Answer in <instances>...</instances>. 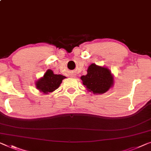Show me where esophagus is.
Listing matches in <instances>:
<instances>
[{
	"label": "esophagus",
	"instance_id": "34e87169",
	"mask_svg": "<svg viewBox=\"0 0 151 151\" xmlns=\"http://www.w3.org/2000/svg\"><path fill=\"white\" fill-rule=\"evenodd\" d=\"M73 77H74V76H73Z\"/></svg>",
	"mask_w": 151,
	"mask_h": 151
}]
</instances>
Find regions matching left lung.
Listing matches in <instances>:
<instances>
[{
    "label": "left lung",
    "instance_id": "left-lung-1",
    "mask_svg": "<svg viewBox=\"0 0 151 151\" xmlns=\"http://www.w3.org/2000/svg\"><path fill=\"white\" fill-rule=\"evenodd\" d=\"M87 71V75L81 76V79L89 91L102 94L109 91L113 85V76L107 68L91 64Z\"/></svg>",
    "mask_w": 151,
    "mask_h": 151
}]
</instances>
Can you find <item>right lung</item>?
<instances>
[{
	"label": "right lung",
	"instance_id": "add662e5",
	"mask_svg": "<svg viewBox=\"0 0 151 151\" xmlns=\"http://www.w3.org/2000/svg\"><path fill=\"white\" fill-rule=\"evenodd\" d=\"M66 78L61 75H55L53 70L49 69L45 73L44 76L36 82V87L40 92L48 93L53 92L60 87L64 78Z\"/></svg>",
	"mask_w": 151,
	"mask_h": 151
}]
</instances>
